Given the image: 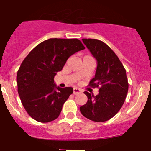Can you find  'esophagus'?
I'll list each match as a JSON object with an SVG mask.
<instances>
[{
  "instance_id": "1",
  "label": "esophagus",
  "mask_w": 151,
  "mask_h": 151,
  "mask_svg": "<svg viewBox=\"0 0 151 151\" xmlns=\"http://www.w3.org/2000/svg\"><path fill=\"white\" fill-rule=\"evenodd\" d=\"M80 93H82V90H80L79 88H75L73 89V94H74L75 95L80 94Z\"/></svg>"
}]
</instances>
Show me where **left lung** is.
<instances>
[{"instance_id":"8db88e82","label":"left lung","mask_w":151,"mask_h":151,"mask_svg":"<svg viewBox=\"0 0 151 151\" xmlns=\"http://www.w3.org/2000/svg\"><path fill=\"white\" fill-rule=\"evenodd\" d=\"M83 43L97 61L95 76L88 86L99 88L94 96L88 91V101L80 106L82 115L94 122H105L119 111L126 98L129 82L126 71L116 54L107 45L97 39L83 38Z\"/></svg>"}]
</instances>
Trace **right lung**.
I'll use <instances>...</instances> for the list:
<instances>
[{
	"instance_id": "add662e5",
	"label": "right lung",
	"mask_w": 151,
	"mask_h": 151,
	"mask_svg": "<svg viewBox=\"0 0 151 151\" xmlns=\"http://www.w3.org/2000/svg\"><path fill=\"white\" fill-rule=\"evenodd\" d=\"M83 49L77 38H50L38 44L22 61L17 75L18 94L35 120L49 122L59 116L73 88H57L54 76L70 56Z\"/></svg>"
}]
</instances>
